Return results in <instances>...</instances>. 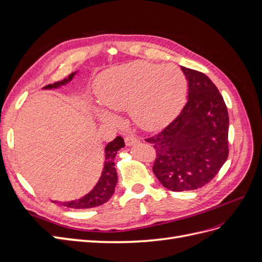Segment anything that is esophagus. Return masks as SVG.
<instances>
[{"label":"esophagus","mask_w":262,"mask_h":262,"mask_svg":"<svg viewBox=\"0 0 262 262\" xmlns=\"http://www.w3.org/2000/svg\"><path fill=\"white\" fill-rule=\"evenodd\" d=\"M124 142H125L126 145L130 146V145H133V144L138 143V142H140V140L137 137H134V136H126L124 138Z\"/></svg>","instance_id":"esophagus-1"}]
</instances>
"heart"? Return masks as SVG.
<instances>
[{"label": "heart", "instance_id": "obj_1", "mask_svg": "<svg viewBox=\"0 0 262 262\" xmlns=\"http://www.w3.org/2000/svg\"><path fill=\"white\" fill-rule=\"evenodd\" d=\"M187 81L175 66H158L144 61L129 63L102 75L95 94L102 106L113 110L128 108L133 121L150 130L167 122L185 100ZM104 121L115 122L117 116L99 112Z\"/></svg>", "mask_w": 262, "mask_h": 262}]
</instances>
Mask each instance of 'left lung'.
I'll return each instance as SVG.
<instances>
[{
	"label": "left lung",
	"instance_id": "8db88e82",
	"mask_svg": "<svg viewBox=\"0 0 262 262\" xmlns=\"http://www.w3.org/2000/svg\"><path fill=\"white\" fill-rule=\"evenodd\" d=\"M188 100L180 114L155 136L153 172L171 191L207 185L228 157V113L217 87L199 71L181 67Z\"/></svg>",
	"mask_w": 262,
	"mask_h": 262
}]
</instances>
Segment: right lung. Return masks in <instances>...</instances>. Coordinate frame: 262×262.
<instances>
[{
	"label": "right lung",
	"instance_id": "obj_1",
	"mask_svg": "<svg viewBox=\"0 0 262 262\" xmlns=\"http://www.w3.org/2000/svg\"><path fill=\"white\" fill-rule=\"evenodd\" d=\"M73 76L74 73L70 74L69 77L64 78L63 81L57 82L54 84H49L45 86L43 89H57V87L70 82L73 78ZM122 147H124V141L121 137H117L114 141L108 143L105 148L106 157L104 169H102V173L97 182V185L95 186V188L90 193H87L85 196H83L82 199L71 202H64L63 205L71 209H90L106 203L115 192V187L118 181V176L115 167V158L118 150Z\"/></svg>",
	"mask_w": 262,
	"mask_h": 262
}]
</instances>
